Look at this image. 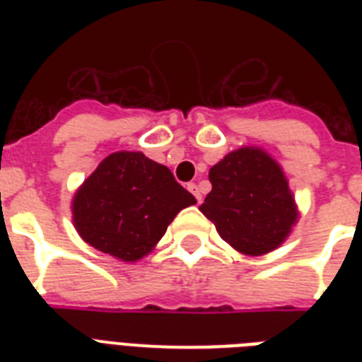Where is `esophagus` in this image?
I'll use <instances>...</instances> for the list:
<instances>
[{"instance_id":"34e87169","label":"esophagus","mask_w":362,"mask_h":362,"mask_svg":"<svg viewBox=\"0 0 362 362\" xmlns=\"http://www.w3.org/2000/svg\"><path fill=\"white\" fill-rule=\"evenodd\" d=\"M187 189H189V192L193 193V195H195V199H197L199 203H201V201H203V195H201V192H199V186L197 184H187Z\"/></svg>"}]
</instances>
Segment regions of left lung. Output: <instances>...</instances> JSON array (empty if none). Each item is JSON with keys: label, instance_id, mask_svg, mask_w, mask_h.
<instances>
[{"label": "left lung", "instance_id": "left-lung-1", "mask_svg": "<svg viewBox=\"0 0 362 362\" xmlns=\"http://www.w3.org/2000/svg\"><path fill=\"white\" fill-rule=\"evenodd\" d=\"M212 192L199 210L238 253L274 252L298 221V209L281 165L259 146L229 152L209 173Z\"/></svg>", "mask_w": 362, "mask_h": 362}]
</instances>
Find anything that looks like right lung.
<instances>
[{
    "label": "right lung",
    "instance_id": "1",
    "mask_svg": "<svg viewBox=\"0 0 362 362\" xmlns=\"http://www.w3.org/2000/svg\"><path fill=\"white\" fill-rule=\"evenodd\" d=\"M197 203L165 165L142 152H115L82 182L71 201L81 238L124 263L146 257L176 214Z\"/></svg>",
    "mask_w": 362,
    "mask_h": 362
}]
</instances>
